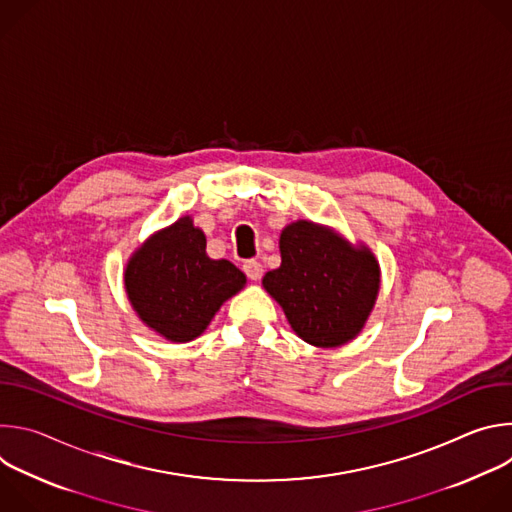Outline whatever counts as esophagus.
Here are the masks:
<instances>
[{
    "mask_svg": "<svg viewBox=\"0 0 512 512\" xmlns=\"http://www.w3.org/2000/svg\"><path fill=\"white\" fill-rule=\"evenodd\" d=\"M243 269H245V273H247V277H249L251 281H259L261 275H263V265H261L259 261H247V263L243 265Z\"/></svg>",
    "mask_w": 512,
    "mask_h": 512,
    "instance_id": "1",
    "label": "esophagus"
}]
</instances>
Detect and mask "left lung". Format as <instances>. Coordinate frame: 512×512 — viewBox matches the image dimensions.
Returning <instances> with one entry per match:
<instances>
[{
	"mask_svg": "<svg viewBox=\"0 0 512 512\" xmlns=\"http://www.w3.org/2000/svg\"><path fill=\"white\" fill-rule=\"evenodd\" d=\"M281 265L263 287L281 306L291 330L318 348L354 340L367 324L381 289L375 253L312 221L289 223L279 235Z\"/></svg>",
	"mask_w": 512,
	"mask_h": 512,
	"instance_id": "obj_1",
	"label": "left lung"
}]
</instances>
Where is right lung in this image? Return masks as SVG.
<instances>
[{
    "label": "right lung",
    "instance_id": "1",
    "mask_svg": "<svg viewBox=\"0 0 512 512\" xmlns=\"http://www.w3.org/2000/svg\"><path fill=\"white\" fill-rule=\"evenodd\" d=\"M123 281L137 318L178 344L198 338L247 277L227 259H210L202 229L182 216L131 253Z\"/></svg>",
    "mask_w": 512,
    "mask_h": 512
}]
</instances>
